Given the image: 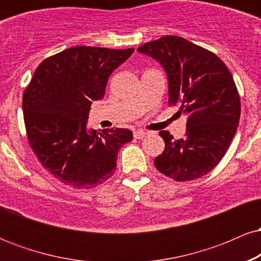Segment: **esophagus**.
Wrapping results in <instances>:
<instances>
[{"instance_id": "obj_1", "label": "esophagus", "mask_w": 261, "mask_h": 261, "mask_svg": "<svg viewBox=\"0 0 261 261\" xmlns=\"http://www.w3.org/2000/svg\"><path fill=\"white\" fill-rule=\"evenodd\" d=\"M147 136V133H146V131H141V130H139V131H135L134 133V137L135 139H143V137H146Z\"/></svg>"}]
</instances>
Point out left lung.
<instances>
[{
    "label": "left lung",
    "instance_id": "8db88e82",
    "mask_svg": "<svg viewBox=\"0 0 261 261\" xmlns=\"http://www.w3.org/2000/svg\"><path fill=\"white\" fill-rule=\"evenodd\" d=\"M137 51L157 60L168 76L169 104L189 114L185 137L161 131L166 147L155 168L176 181L201 178L226 154L241 116V100L228 67L214 53L166 35Z\"/></svg>",
    "mask_w": 261,
    "mask_h": 261
}]
</instances>
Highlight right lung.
Listing matches in <instances>:
<instances>
[{"label": "right lung", "mask_w": 261, "mask_h": 261, "mask_svg": "<svg viewBox=\"0 0 261 261\" xmlns=\"http://www.w3.org/2000/svg\"><path fill=\"white\" fill-rule=\"evenodd\" d=\"M135 49L74 46L45 59L23 93L29 145L50 174L92 189L114 174L118 152L133 140L127 128L87 130L92 101L106 94L109 76Z\"/></svg>", "instance_id": "1"}]
</instances>
